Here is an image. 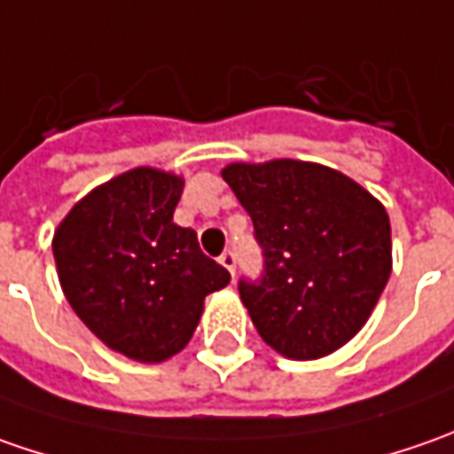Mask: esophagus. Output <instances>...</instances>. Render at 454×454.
<instances>
[{"label": "esophagus", "mask_w": 454, "mask_h": 454, "mask_svg": "<svg viewBox=\"0 0 454 454\" xmlns=\"http://www.w3.org/2000/svg\"><path fill=\"white\" fill-rule=\"evenodd\" d=\"M219 262L227 268V270L232 272V278H235V268H237V254L232 250H224V253L219 254Z\"/></svg>", "instance_id": "34e87169"}]
</instances>
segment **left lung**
I'll return each mask as SVG.
<instances>
[{
  "mask_svg": "<svg viewBox=\"0 0 454 454\" xmlns=\"http://www.w3.org/2000/svg\"><path fill=\"white\" fill-rule=\"evenodd\" d=\"M222 179L262 247V275L239 280L262 340L305 361L354 339L392 272V227L381 201L336 168L295 159L230 164Z\"/></svg>",
  "mask_w": 454,
  "mask_h": 454,
  "instance_id": "1",
  "label": "left lung"
}]
</instances>
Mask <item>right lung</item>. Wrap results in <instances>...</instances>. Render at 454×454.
<instances>
[{
    "label": "right lung",
    "mask_w": 454,
    "mask_h": 454,
    "mask_svg": "<svg viewBox=\"0 0 454 454\" xmlns=\"http://www.w3.org/2000/svg\"><path fill=\"white\" fill-rule=\"evenodd\" d=\"M184 179L138 166L96 186L67 212L52 254L67 303L108 348L144 364L179 354L204 298L230 272L174 222Z\"/></svg>",
    "instance_id": "1"
}]
</instances>
